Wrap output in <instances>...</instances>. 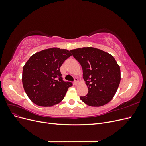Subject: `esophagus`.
Returning a JSON list of instances; mask_svg holds the SVG:
<instances>
[{
    "instance_id": "34e87169",
    "label": "esophagus",
    "mask_w": 146,
    "mask_h": 146,
    "mask_svg": "<svg viewBox=\"0 0 146 146\" xmlns=\"http://www.w3.org/2000/svg\"><path fill=\"white\" fill-rule=\"evenodd\" d=\"M78 78L77 77H75L74 78V84L75 85H77L78 84Z\"/></svg>"
}]
</instances>
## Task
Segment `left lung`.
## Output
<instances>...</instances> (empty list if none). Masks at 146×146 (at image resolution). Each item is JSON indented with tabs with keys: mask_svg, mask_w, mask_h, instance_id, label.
Listing matches in <instances>:
<instances>
[{
	"mask_svg": "<svg viewBox=\"0 0 146 146\" xmlns=\"http://www.w3.org/2000/svg\"><path fill=\"white\" fill-rule=\"evenodd\" d=\"M80 64L88 92L80 99L92 107L108 103L116 94L121 81L120 67L108 53L94 47L70 50Z\"/></svg>",
	"mask_w": 146,
	"mask_h": 146,
	"instance_id": "8db88e82",
	"label": "left lung"
}]
</instances>
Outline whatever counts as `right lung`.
Returning <instances> with one entry per match:
<instances>
[{
	"label": "right lung",
	"instance_id": "1",
	"mask_svg": "<svg viewBox=\"0 0 146 146\" xmlns=\"http://www.w3.org/2000/svg\"><path fill=\"white\" fill-rule=\"evenodd\" d=\"M72 55L66 49L50 48L30 56L23 68V84L29 99L41 107L62 100L72 82L64 81L60 67Z\"/></svg>",
	"mask_w": 146,
	"mask_h": 146
}]
</instances>
